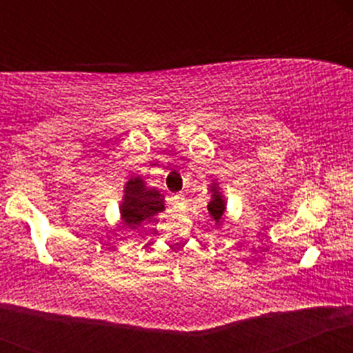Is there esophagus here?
Here are the masks:
<instances>
[{"instance_id":"obj_1","label":"esophagus","mask_w":353,"mask_h":353,"mask_svg":"<svg viewBox=\"0 0 353 353\" xmlns=\"http://www.w3.org/2000/svg\"><path fill=\"white\" fill-rule=\"evenodd\" d=\"M172 202H174V205H176L177 209H184V205H185V197L182 196V194H176V196L172 197Z\"/></svg>"}]
</instances>
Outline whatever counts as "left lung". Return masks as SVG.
<instances>
[{
  "label": "left lung",
  "instance_id": "obj_1",
  "mask_svg": "<svg viewBox=\"0 0 353 353\" xmlns=\"http://www.w3.org/2000/svg\"><path fill=\"white\" fill-rule=\"evenodd\" d=\"M210 194H212V199L208 204V210H209V216L212 217V221H216V224L221 225V222L224 221V214H225V201H224V196H222L221 192V188L214 182L212 185H210Z\"/></svg>",
  "mask_w": 353,
  "mask_h": 353
}]
</instances>
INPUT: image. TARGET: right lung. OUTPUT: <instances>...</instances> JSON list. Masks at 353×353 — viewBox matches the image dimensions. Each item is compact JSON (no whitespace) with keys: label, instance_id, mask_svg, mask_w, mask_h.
Returning a JSON list of instances; mask_svg holds the SVG:
<instances>
[{"label":"right lung","instance_id":"obj_1","mask_svg":"<svg viewBox=\"0 0 353 353\" xmlns=\"http://www.w3.org/2000/svg\"><path fill=\"white\" fill-rule=\"evenodd\" d=\"M163 210L164 196L156 188L145 184L143 177L132 176L125 182L124 196L119 205L121 219L125 228L136 229Z\"/></svg>","mask_w":353,"mask_h":353}]
</instances>
